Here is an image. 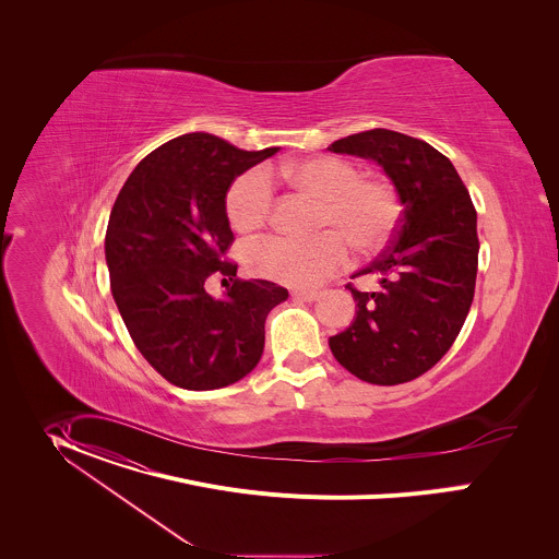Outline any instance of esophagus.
Returning <instances> with one entry per match:
<instances>
[{"instance_id": "obj_1", "label": "esophagus", "mask_w": 559, "mask_h": 559, "mask_svg": "<svg viewBox=\"0 0 559 559\" xmlns=\"http://www.w3.org/2000/svg\"><path fill=\"white\" fill-rule=\"evenodd\" d=\"M319 297L320 293H314V290H295L293 293V299H297V301H317Z\"/></svg>"}]
</instances>
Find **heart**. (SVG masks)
<instances>
[{
    "instance_id": "1",
    "label": "heart",
    "mask_w": 559,
    "mask_h": 559,
    "mask_svg": "<svg viewBox=\"0 0 559 559\" xmlns=\"http://www.w3.org/2000/svg\"><path fill=\"white\" fill-rule=\"evenodd\" d=\"M273 176L299 191L320 198L314 239L264 237L245 249L251 273L310 288L348 262V245L359 253L381 251L399 228L400 198L385 176L359 174L342 157L319 155L286 160L271 169ZM264 167L240 174L226 193V215L237 233H253L266 224L275 202L273 178Z\"/></svg>"
}]
</instances>
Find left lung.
<instances>
[{
    "instance_id": "1",
    "label": "left lung",
    "mask_w": 559,
    "mask_h": 559,
    "mask_svg": "<svg viewBox=\"0 0 559 559\" xmlns=\"http://www.w3.org/2000/svg\"><path fill=\"white\" fill-rule=\"evenodd\" d=\"M377 160L399 191L396 237L357 275H379L377 293L348 290L353 324L329 337L333 357L357 379L400 385L428 372L469 314L478 273V215L445 155L404 133L372 129L329 146Z\"/></svg>"
}]
</instances>
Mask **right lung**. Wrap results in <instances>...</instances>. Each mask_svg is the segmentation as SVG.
Listing matches in <instances>:
<instances>
[{
  "label": "right lung",
  "mask_w": 559,
  "mask_h": 559,
  "mask_svg": "<svg viewBox=\"0 0 559 559\" xmlns=\"http://www.w3.org/2000/svg\"><path fill=\"white\" fill-rule=\"evenodd\" d=\"M275 153L187 133L140 160L116 198L105 235L111 295L138 350L176 388L206 392L247 377L264 350L266 314L288 299L273 282L239 280L226 258V193ZM211 274L234 282L222 300L203 288Z\"/></svg>",
  "instance_id": "add662e5"
}]
</instances>
